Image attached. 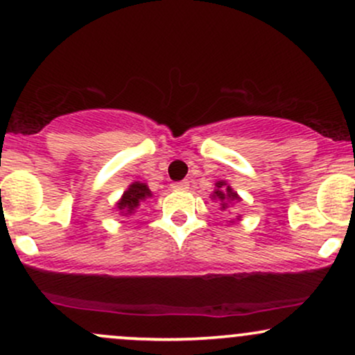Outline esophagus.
<instances>
[{"label": "esophagus", "instance_id": "34e87169", "mask_svg": "<svg viewBox=\"0 0 355 355\" xmlns=\"http://www.w3.org/2000/svg\"><path fill=\"white\" fill-rule=\"evenodd\" d=\"M171 188H173L174 191H186L189 188V182L188 181H179V182H173L171 184Z\"/></svg>", "mask_w": 355, "mask_h": 355}]
</instances>
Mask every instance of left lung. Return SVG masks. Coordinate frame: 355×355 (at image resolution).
I'll return each instance as SVG.
<instances>
[{
    "instance_id": "obj_1",
    "label": "left lung",
    "mask_w": 355,
    "mask_h": 355,
    "mask_svg": "<svg viewBox=\"0 0 355 355\" xmlns=\"http://www.w3.org/2000/svg\"><path fill=\"white\" fill-rule=\"evenodd\" d=\"M213 198H216L218 201H220L221 209L228 208V202L240 201V198H238V194L234 193V191L231 189L230 186L226 184L225 181H218V182H216V189H214Z\"/></svg>"
}]
</instances>
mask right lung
<instances>
[{
	"label": "right lung",
	"mask_w": 355,
	"mask_h": 355,
	"mask_svg": "<svg viewBox=\"0 0 355 355\" xmlns=\"http://www.w3.org/2000/svg\"><path fill=\"white\" fill-rule=\"evenodd\" d=\"M147 198H150L149 188H147L144 182H134V184H130L129 189L125 191L121 201L117 202V208L125 214L134 213Z\"/></svg>",
	"instance_id": "1"
}]
</instances>
